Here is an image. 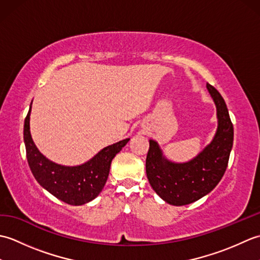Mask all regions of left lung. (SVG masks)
Masks as SVG:
<instances>
[{
  "label": "left lung",
  "instance_id": "obj_1",
  "mask_svg": "<svg viewBox=\"0 0 260 260\" xmlns=\"http://www.w3.org/2000/svg\"><path fill=\"white\" fill-rule=\"evenodd\" d=\"M207 88L217 106L218 129L213 141L187 163L169 162L156 142L150 141L146 175L153 190L173 206H185L211 192L228 167L234 143V126L222 96L213 86Z\"/></svg>",
  "mask_w": 260,
  "mask_h": 260
}]
</instances>
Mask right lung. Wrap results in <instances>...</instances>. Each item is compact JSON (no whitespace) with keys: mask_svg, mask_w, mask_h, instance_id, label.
Here are the masks:
<instances>
[{"mask_svg":"<svg viewBox=\"0 0 260 260\" xmlns=\"http://www.w3.org/2000/svg\"><path fill=\"white\" fill-rule=\"evenodd\" d=\"M30 112L24 120V144L31 172L38 183L59 200L71 206L93 200L106 183L110 163L129 139L103 148L90 161L79 167H63L49 161L39 152L30 134Z\"/></svg>","mask_w":260,"mask_h":260,"instance_id":"add662e5","label":"right lung"}]
</instances>
